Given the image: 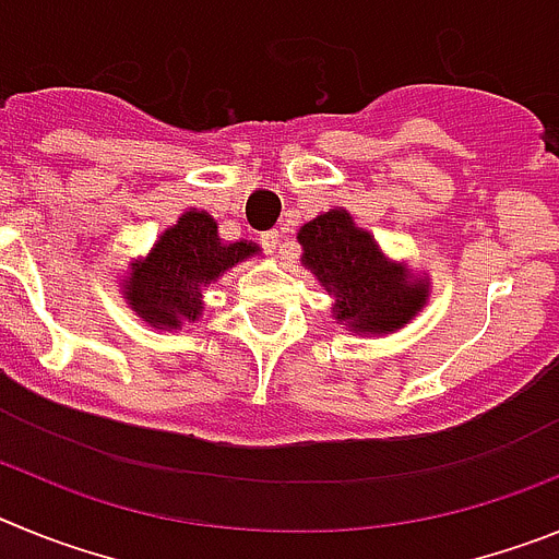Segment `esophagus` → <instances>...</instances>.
Here are the masks:
<instances>
[{"mask_svg":"<svg viewBox=\"0 0 559 559\" xmlns=\"http://www.w3.org/2000/svg\"><path fill=\"white\" fill-rule=\"evenodd\" d=\"M263 246L271 251V254L280 257V254H283V235H280V231H276V229L274 231H265V235H263Z\"/></svg>","mask_w":559,"mask_h":559,"instance_id":"esophagus-1","label":"esophagus"}]
</instances>
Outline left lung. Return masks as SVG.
Instances as JSON below:
<instances>
[{"mask_svg":"<svg viewBox=\"0 0 559 559\" xmlns=\"http://www.w3.org/2000/svg\"><path fill=\"white\" fill-rule=\"evenodd\" d=\"M302 265L333 296V319L355 335H389L406 328L431 296L428 276L383 254L372 231L347 210L322 212L296 231Z\"/></svg>","mask_w":559,"mask_h":559,"instance_id":"obj_1","label":"left lung"}]
</instances>
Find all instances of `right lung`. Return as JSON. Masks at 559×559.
I'll return each mask as SVG.
<instances>
[{"instance_id":"right-lung-1","label":"right lung","mask_w":559,"mask_h":559,"mask_svg":"<svg viewBox=\"0 0 559 559\" xmlns=\"http://www.w3.org/2000/svg\"><path fill=\"white\" fill-rule=\"evenodd\" d=\"M257 254L263 249L251 240H224L210 212L187 210L156 237L145 257L131 260L120 294L151 328L181 330L201 319L204 290Z\"/></svg>"}]
</instances>
